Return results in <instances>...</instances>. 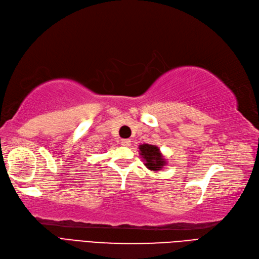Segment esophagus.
Wrapping results in <instances>:
<instances>
[{"label": "esophagus", "mask_w": 259, "mask_h": 259, "mask_svg": "<svg viewBox=\"0 0 259 259\" xmlns=\"http://www.w3.org/2000/svg\"><path fill=\"white\" fill-rule=\"evenodd\" d=\"M121 145L124 147H128L131 145V140L130 139H122L121 140Z\"/></svg>", "instance_id": "esophagus-1"}]
</instances>
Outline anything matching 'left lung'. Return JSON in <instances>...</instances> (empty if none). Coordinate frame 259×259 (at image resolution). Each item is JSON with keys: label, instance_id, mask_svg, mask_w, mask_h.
<instances>
[{"label": "left lung", "instance_id": "obj_1", "mask_svg": "<svg viewBox=\"0 0 259 259\" xmlns=\"http://www.w3.org/2000/svg\"><path fill=\"white\" fill-rule=\"evenodd\" d=\"M140 155L144 158L145 165L150 170L159 171L165 165L166 160L159 151V148L153 145L144 144L139 146Z\"/></svg>", "mask_w": 259, "mask_h": 259}]
</instances>
